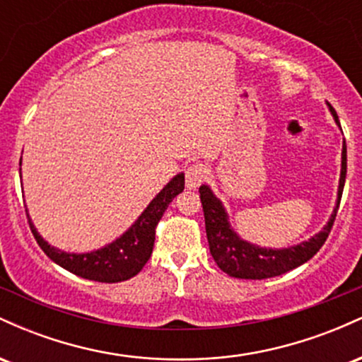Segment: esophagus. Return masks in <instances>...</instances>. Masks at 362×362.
Instances as JSON below:
<instances>
[{
  "label": "esophagus",
  "instance_id": "1",
  "mask_svg": "<svg viewBox=\"0 0 362 362\" xmlns=\"http://www.w3.org/2000/svg\"><path fill=\"white\" fill-rule=\"evenodd\" d=\"M206 175L207 172L204 165L201 163L190 165V167H187L185 170V184L189 189H197V187L206 180Z\"/></svg>",
  "mask_w": 362,
  "mask_h": 362
}]
</instances>
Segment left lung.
<instances>
[{"instance_id":"left-lung-1","label":"left lung","mask_w":362,"mask_h":362,"mask_svg":"<svg viewBox=\"0 0 362 362\" xmlns=\"http://www.w3.org/2000/svg\"><path fill=\"white\" fill-rule=\"evenodd\" d=\"M328 110L334 115L337 126H340L337 114L334 107L327 102ZM347 175V146L346 141L342 144V165H340V178H339V190H337V202H335L334 211H332L330 219L323 226L322 231L311 236L306 242L288 248H265L259 245L247 242L231 228L230 218H228L226 209L223 202L216 197L209 185L199 187L201 192L202 211H204L206 219V233L207 242H209L211 255L218 267L228 276L236 277V279H267V277H276L281 274H286L293 269L308 262L311 257L317 253L322 245L325 243L334 226L335 216L342 197L344 184H346Z\"/></svg>"}]
</instances>
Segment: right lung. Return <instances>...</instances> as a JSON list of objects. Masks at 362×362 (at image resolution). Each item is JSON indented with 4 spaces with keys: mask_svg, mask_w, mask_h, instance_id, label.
<instances>
[{
    "mask_svg": "<svg viewBox=\"0 0 362 362\" xmlns=\"http://www.w3.org/2000/svg\"><path fill=\"white\" fill-rule=\"evenodd\" d=\"M20 167H22V158H20ZM184 173H177L156 194V197L149 202L146 209L141 213L134 224H131L126 233H122L117 240L93 252L71 253L59 250V248L49 245L39 235L30 218H28V224H30L32 233H34L37 243L42 248L45 255L52 262H56L57 265H61L62 269H66V271L76 274L83 279L98 282L127 281L134 277L151 257L153 245H155L156 224L167 211L170 202L184 190Z\"/></svg>",
    "mask_w": 362,
    "mask_h": 362,
    "instance_id": "1",
    "label": "right lung"
}]
</instances>
